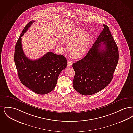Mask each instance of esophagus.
<instances>
[{
	"label": "esophagus",
	"mask_w": 133,
	"mask_h": 133,
	"mask_svg": "<svg viewBox=\"0 0 133 133\" xmlns=\"http://www.w3.org/2000/svg\"><path fill=\"white\" fill-rule=\"evenodd\" d=\"M72 64H73L72 61H71V60H68V61H67V66H68V67H70V66H71L72 65Z\"/></svg>",
	"instance_id": "esophagus-1"
}]
</instances>
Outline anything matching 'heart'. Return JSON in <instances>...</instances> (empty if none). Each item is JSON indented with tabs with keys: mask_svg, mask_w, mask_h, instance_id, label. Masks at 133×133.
Wrapping results in <instances>:
<instances>
[{
	"mask_svg": "<svg viewBox=\"0 0 133 133\" xmlns=\"http://www.w3.org/2000/svg\"><path fill=\"white\" fill-rule=\"evenodd\" d=\"M91 38L88 32L81 28H75L64 38L65 42L68 44L67 51L70 57L75 59L84 57L88 51ZM58 46L62 47L61 43Z\"/></svg>",
	"mask_w": 133,
	"mask_h": 133,
	"instance_id": "obj_1",
	"label": "heart"
}]
</instances>
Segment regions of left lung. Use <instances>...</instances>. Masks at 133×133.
Listing matches in <instances>:
<instances>
[{
  "instance_id": "obj_1",
  "label": "left lung",
  "mask_w": 133,
  "mask_h": 133,
  "mask_svg": "<svg viewBox=\"0 0 133 133\" xmlns=\"http://www.w3.org/2000/svg\"><path fill=\"white\" fill-rule=\"evenodd\" d=\"M103 26L87 55L72 65L75 71L73 87L83 95H93L107 86L118 62V47L108 26Z\"/></svg>"
}]
</instances>
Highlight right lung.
Returning <instances> with one entry per match:
<instances>
[{
	"label": "right lung",
	"instance_id": "obj_1",
	"mask_svg": "<svg viewBox=\"0 0 133 133\" xmlns=\"http://www.w3.org/2000/svg\"><path fill=\"white\" fill-rule=\"evenodd\" d=\"M33 22V20L29 22L21 32L15 45L14 60L21 82L33 92L44 95L55 88L58 76L66 67L67 61L62 55L51 52L35 60L26 57L22 49L21 37Z\"/></svg>",
	"mask_w": 133,
	"mask_h": 133
}]
</instances>
